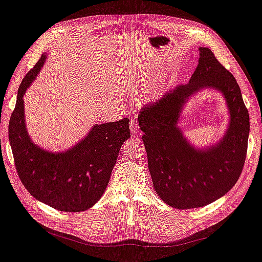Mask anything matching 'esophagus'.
<instances>
[{"label":"esophagus","mask_w":262,"mask_h":262,"mask_svg":"<svg viewBox=\"0 0 262 262\" xmlns=\"http://www.w3.org/2000/svg\"><path fill=\"white\" fill-rule=\"evenodd\" d=\"M129 128H130V132L133 134H139V126H138V122L136 119H132L130 122H129Z\"/></svg>","instance_id":"obj_1"}]
</instances>
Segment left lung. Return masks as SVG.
I'll use <instances>...</instances> for the list:
<instances>
[{"instance_id":"1","label":"left lung","mask_w":262,"mask_h":262,"mask_svg":"<svg viewBox=\"0 0 262 262\" xmlns=\"http://www.w3.org/2000/svg\"><path fill=\"white\" fill-rule=\"evenodd\" d=\"M207 88L224 96L230 123L217 143L201 149L187 140L178 122L188 99ZM138 121L154 189L168 206L179 210L208 206L240 178L247 152L248 111L234 77L209 48H199L198 66L188 83L145 105Z\"/></svg>"}]
</instances>
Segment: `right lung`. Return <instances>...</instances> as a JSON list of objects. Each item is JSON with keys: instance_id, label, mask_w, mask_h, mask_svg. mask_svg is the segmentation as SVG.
I'll list each match as a JSON object with an SVG mask.
<instances>
[{"instance_id": "1", "label": "right lung", "mask_w": 262, "mask_h": 262, "mask_svg": "<svg viewBox=\"0 0 262 262\" xmlns=\"http://www.w3.org/2000/svg\"><path fill=\"white\" fill-rule=\"evenodd\" d=\"M47 54L22 80L9 120L8 138L18 176L38 201L63 212L92 208L109 183L122 144L130 137L129 119L95 124L65 151L52 152L34 142L27 129L24 96L39 74Z\"/></svg>"}]
</instances>
